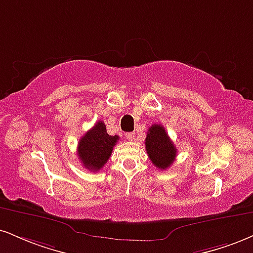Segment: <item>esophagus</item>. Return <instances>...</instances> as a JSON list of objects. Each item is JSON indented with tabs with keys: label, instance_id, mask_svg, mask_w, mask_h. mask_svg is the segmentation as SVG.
<instances>
[{
	"label": "esophagus",
	"instance_id": "34e87169",
	"mask_svg": "<svg viewBox=\"0 0 253 253\" xmlns=\"http://www.w3.org/2000/svg\"><path fill=\"white\" fill-rule=\"evenodd\" d=\"M126 139H128L129 141H133L134 140V133H126Z\"/></svg>",
	"mask_w": 253,
	"mask_h": 253
}]
</instances>
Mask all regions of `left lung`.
I'll return each mask as SVG.
<instances>
[{
	"label": "left lung",
	"mask_w": 253,
	"mask_h": 253,
	"mask_svg": "<svg viewBox=\"0 0 253 253\" xmlns=\"http://www.w3.org/2000/svg\"><path fill=\"white\" fill-rule=\"evenodd\" d=\"M148 158L154 166L166 169L172 165L176 157V148L161 125H152L145 140Z\"/></svg>",
	"instance_id": "obj_1"
}]
</instances>
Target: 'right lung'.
Returning <instances> with one entry per match:
<instances>
[{"instance_id": "1", "label": "right lung", "mask_w": 253, "mask_h": 253, "mask_svg": "<svg viewBox=\"0 0 253 253\" xmlns=\"http://www.w3.org/2000/svg\"><path fill=\"white\" fill-rule=\"evenodd\" d=\"M118 140V135L108 134L103 121H97L79 141V159L89 171H99L107 163Z\"/></svg>"}]
</instances>
